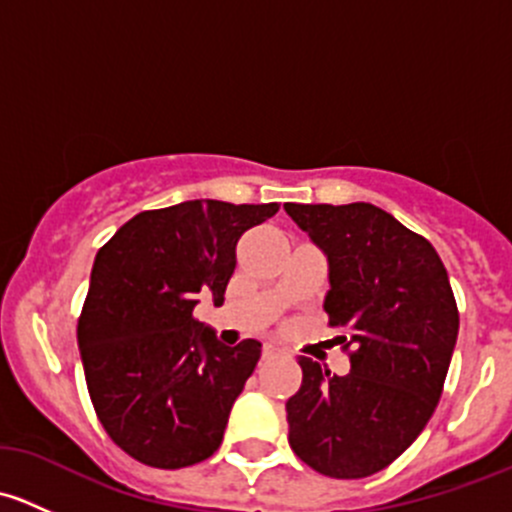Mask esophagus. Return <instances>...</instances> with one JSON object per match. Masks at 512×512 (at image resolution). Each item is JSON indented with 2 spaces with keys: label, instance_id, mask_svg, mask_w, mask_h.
<instances>
[{
  "label": "esophagus",
  "instance_id": "34e87169",
  "mask_svg": "<svg viewBox=\"0 0 512 512\" xmlns=\"http://www.w3.org/2000/svg\"><path fill=\"white\" fill-rule=\"evenodd\" d=\"M262 356H265V359H275V356H280V349H277L275 344H265V347H262Z\"/></svg>",
  "mask_w": 512,
  "mask_h": 512
}]
</instances>
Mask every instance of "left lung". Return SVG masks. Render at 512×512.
Segmentation results:
<instances>
[{
    "label": "left lung",
    "mask_w": 512,
    "mask_h": 512,
    "mask_svg": "<svg viewBox=\"0 0 512 512\" xmlns=\"http://www.w3.org/2000/svg\"><path fill=\"white\" fill-rule=\"evenodd\" d=\"M285 210L327 255L324 312L352 349L344 376L299 356L289 446L322 476H374L416 441L441 399L458 337L448 272L426 237L371 203Z\"/></svg>",
    "instance_id": "8db88e82"
}]
</instances>
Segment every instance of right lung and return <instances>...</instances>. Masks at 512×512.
<instances>
[{
	"label": "right lung",
	"instance_id": "obj_1",
	"mask_svg": "<svg viewBox=\"0 0 512 512\" xmlns=\"http://www.w3.org/2000/svg\"><path fill=\"white\" fill-rule=\"evenodd\" d=\"M277 210L185 200L138 213L98 250L76 334L98 421L136 461L175 471L223 443L262 344L225 347L193 309L200 292L225 302L237 240Z\"/></svg>",
	"mask_w": 512,
	"mask_h": 512
}]
</instances>
